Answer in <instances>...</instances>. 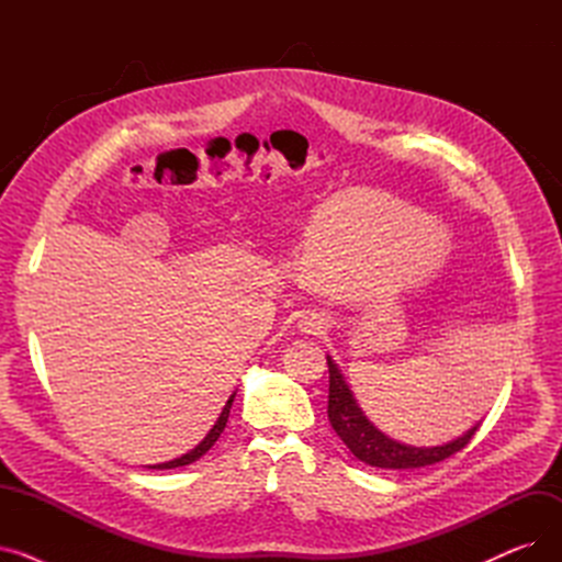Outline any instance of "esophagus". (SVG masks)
<instances>
[{"mask_svg":"<svg viewBox=\"0 0 562 562\" xmlns=\"http://www.w3.org/2000/svg\"><path fill=\"white\" fill-rule=\"evenodd\" d=\"M323 328H326V323H323V321H321V318H316V316H312V318H307V321H305V333L318 335Z\"/></svg>","mask_w":562,"mask_h":562,"instance_id":"obj_1","label":"esophagus"}]
</instances>
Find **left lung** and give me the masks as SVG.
<instances>
[{
    "label": "left lung",
    "mask_w": 562,
    "mask_h": 562,
    "mask_svg": "<svg viewBox=\"0 0 562 562\" xmlns=\"http://www.w3.org/2000/svg\"><path fill=\"white\" fill-rule=\"evenodd\" d=\"M328 358L330 371V396H328V419L335 432L341 437L344 445L350 449L360 462L380 469H417L426 464H435L447 460L469 445V439L476 435L481 422L471 426L464 435L447 441L441 447H412L396 441L394 437L382 432L373 422L364 415L358 398L352 396L348 382L337 367V362Z\"/></svg>",
    "instance_id": "left-lung-1"
}]
</instances>
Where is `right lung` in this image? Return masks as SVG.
<instances>
[{
  "label": "right lung",
  "mask_w": 562,
  "mask_h": 562,
  "mask_svg": "<svg viewBox=\"0 0 562 562\" xmlns=\"http://www.w3.org/2000/svg\"><path fill=\"white\" fill-rule=\"evenodd\" d=\"M234 396H236V392L227 398V403H225V407H223V412H221V417L216 419L214 428H212L210 432H206V437L200 441V445H198L195 449H191L189 453H184V456H180V458H175V460H168V462H161V464H150V469H175V467H184V464H191V462L200 460L206 451H210V449L216 445V439L221 437V432H223V428H225V424H227V417H229V407H232Z\"/></svg>",
  "instance_id": "obj_1"
}]
</instances>
